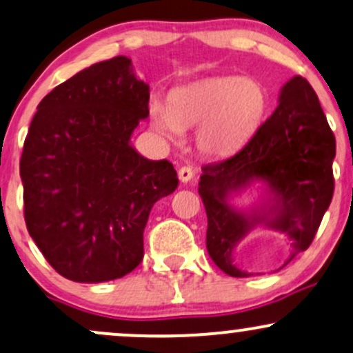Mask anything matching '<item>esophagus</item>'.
I'll list each match as a JSON object with an SVG mask.
<instances>
[{"label":"esophagus","mask_w":353,"mask_h":353,"mask_svg":"<svg viewBox=\"0 0 353 353\" xmlns=\"http://www.w3.org/2000/svg\"><path fill=\"white\" fill-rule=\"evenodd\" d=\"M194 172H192V168H189V165H182L179 169V179L181 182H189L192 179Z\"/></svg>","instance_id":"obj_1"}]
</instances>
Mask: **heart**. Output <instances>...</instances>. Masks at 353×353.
<instances>
[{"mask_svg": "<svg viewBox=\"0 0 353 353\" xmlns=\"http://www.w3.org/2000/svg\"><path fill=\"white\" fill-rule=\"evenodd\" d=\"M268 112V93L254 79L220 75L174 88L169 105L152 100L150 120L156 133L179 143L195 131V146L209 158H227L260 130Z\"/></svg>", "mask_w": 353, "mask_h": 353, "instance_id": "obj_1", "label": "heart"}]
</instances>
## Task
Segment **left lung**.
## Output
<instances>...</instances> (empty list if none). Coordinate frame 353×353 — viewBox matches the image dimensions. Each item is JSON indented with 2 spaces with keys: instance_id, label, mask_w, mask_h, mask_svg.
<instances>
[{
  "instance_id": "left-lung-1",
  "label": "left lung",
  "mask_w": 353,
  "mask_h": 353,
  "mask_svg": "<svg viewBox=\"0 0 353 353\" xmlns=\"http://www.w3.org/2000/svg\"><path fill=\"white\" fill-rule=\"evenodd\" d=\"M278 101L236 154L202 168L199 194L209 222L207 252L233 278L253 276L233 261V252L250 232L266 227L281 233L286 266L312 243L332 201L335 136L316 92L296 75L283 85ZM256 180L265 184L262 202L248 211L233 206L232 195Z\"/></svg>"
}]
</instances>
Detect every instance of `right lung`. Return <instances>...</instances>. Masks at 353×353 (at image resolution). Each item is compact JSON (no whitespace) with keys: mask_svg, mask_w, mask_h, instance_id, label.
Segmentation results:
<instances>
[{"mask_svg":"<svg viewBox=\"0 0 353 353\" xmlns=\"http://www.w3.org/2000/svg\"><path fill=\"white\" fill-rule=\"evenodd\" d=\"M150 85L125 55L80 70L37 105L19 174L24 220L49 265L77 283L123 278L143 260V232L179 179L168 159L131 146Z\"/></svg>","mask_w":353,"mask_h":353,"instance_id":"right-lung-1","label":"right lung"}]
</instances>
